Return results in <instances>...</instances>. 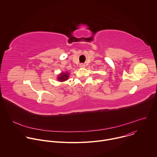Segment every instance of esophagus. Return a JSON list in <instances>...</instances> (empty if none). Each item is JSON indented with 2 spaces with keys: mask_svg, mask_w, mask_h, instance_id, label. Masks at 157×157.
I'll return each instance as SVG.
<instances>
[{
  "mask_svg": "<svg viewBox=\"0 0 157 157\" xmlns=\"http://www.w3.org/2000/svg\"><path fill=\"white\" fill-rule=\"evenodd\" d=\"M84 67H85V64H83V63H81V64H79V68H84Z\"/></svg>",
  "mask_w": 157,
  "mask_h": 157,
  "instance_id": "obj_1",
  "label": "esophagus"
}]
</instances>
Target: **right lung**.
<instances>
[{
    "mask_svg": "<svg viewBox=\"0 0 157 157\" xmlns=\"http://www.w3.org/2000/svg\"><path fill=\"white\" fill-rule=\"evenodd\" d=\"M70 73L67 72H61L57 76V79L59 82H64L66 80H68L69 78Z\"/></svg>",
    "mask_w": 157,
    "mask_h": 157,
    "instance_id": "right-lung-1",
    "label": "right lung"
}]
</instances>
